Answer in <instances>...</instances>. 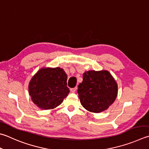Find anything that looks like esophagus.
<instances>
[{"label":"esophagus","instance_id":"34e87169","mask_svg":"<svg viewBox=\"0 0 149 149\" xmlns=\"http://www.w3.org/2000/svg\"><path fill=\"white\" fill-rule=\"evenodd\" d=\"M77 87H75V88H71V91L72 93H75L76 91H77Z\"/></svg>","mask_w":149,"mask_h":149}]
</instances>
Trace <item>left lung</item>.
<instances>
[{"label": "left lung", "instance_id": "1", "mask_svg": "<svg viewBox=\"0 0 149 149\" xmlns=\"http://www.w3.org/2000/svg\"><path fill=\"white\" fill-rule=\"evenodd\" d=\"M117 93L116 81L107 70L86 71L78 88L81 104L93 113L106 110L116 100Z\"/></svg>", "mask_w": 149, "mask_h": 149}]
</instances>
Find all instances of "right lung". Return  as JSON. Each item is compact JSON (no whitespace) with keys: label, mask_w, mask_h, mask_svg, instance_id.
<instances>
[{"label":"right lung","mask_w":149,"mask_h":149,"mask_svg":"<svg viewBox=\"0 0 149 149\" xmlns=\"http://www.w3.org/2000/svg\"><path fill=\"white\" fill-rule=\"evenodd\" d=\"M67 75L60 67H42L33 76L29 84L32 102L42 109H54L69 93Z\"/></svg>","instance_id":"1"}]
</instances>
